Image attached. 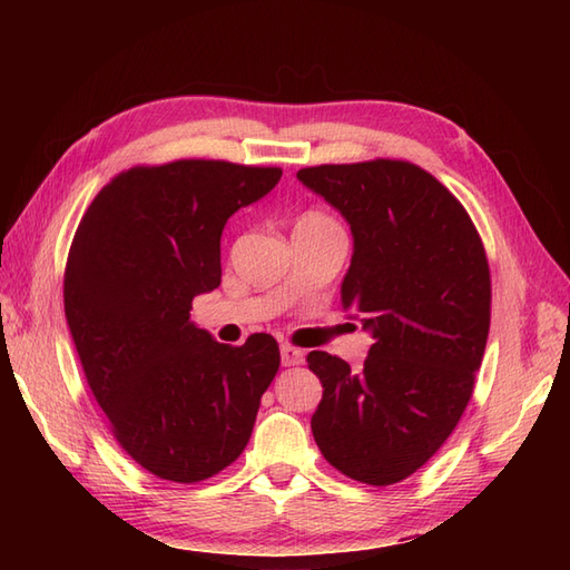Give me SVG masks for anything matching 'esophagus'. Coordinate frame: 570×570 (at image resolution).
<instances>
[{
  "instance_id": "1",
  "label": "esophagus",
  "mask_w": 570,
  "mask_h": 570,
  "mask_svg": "<svg viewBox=\"0 0 570 570\" xmlns=\"http://www.w3.org/2000/svg\"><path fill=\"white\" fill-rule=\"evenodd\" d=\"M278 353H282V365L284 367H296L304 362V350L292 347V345H282L278 347Z\"/></svg>"
}]
</instances>
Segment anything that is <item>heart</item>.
Masks as SVG:
<instances>
[{"label":"heart","instance_id":"obj_1","mask_svg":"<svg viewBox=\"0 0 570 570\" xmlns=\"http://www.w3.org/2000/svg\"><path fill=\"white\" fill-rule=\"evenodd\" d=\"M298 225H308V227H337L328 215H323V213H308V215H304L298 220Z\"/></svg>","mask_w":570,"mask_h":570}]
</instances>
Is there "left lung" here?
<instances>
[{"label": "left lung", "instance_id": "left-lung-1", "mask_svg": "<svg viewBox=\"0 0 570 570\" xmlns=\"http://www.w3.org/2000/svg\"><path fill=\"white\" fill-rule=\"evenodd\" d=\"M345 217L353 259L341 304L372 335L362 370L323 350L311 431L323 458L392 485L439 451L470 402L490 331V269L475 225L445 186L409 161L301 168Z\"/></svg>", "mask_w": 570, "mask_h": 570}]
</instances>
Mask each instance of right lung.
<instances>
[{
  "label": "right lung",
  "mask_w": 570,
  "mask_h": 570,
  "mask_svg": "<svg viewBox=\"0 0 570 570\" xmlns=\"http://www.w3.org/2000/svg\"><path fill=\"white\" fill-rule=\"evenodd\" d=\"M282 168L174 161L129 168L82 215L66 266V318L119 445L156 478L198 482L235 463L278 370L272 335L242 347L190 321L220 286V237Z\"/></svg>",
  "instance_id": "right-lung-1"
}]
</instances>
